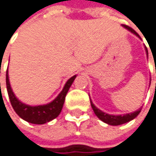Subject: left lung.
I'll return each mask as SVG.
<instances>
[{
  "mask_svg": "<svg viewBox=\"0 0 156 156\" xmlns=\"http://www.w3.org/2000/svg\"><path fill=\"white\" fill-rule=\"evenodd\" d=\"M122 27L125 28L126 30H128V31H129L130 33H132L133 34H135L136 36H137L140 39H141L140 36L139 34H137L132 28H130V27H128V26H125V25H122ZM145 51H146L147 58H148V50H147V48H146V47H145ZM90 100H91V98H90ZM91 106H92V108H93V109H94V114H95L102 122H106V123H108V124H109V125H121V124H123V123H125V122H128L134 120L137 115L140 114V110H141V108H139L137 110L133 111V112H131V113H126V114H120V115H112V114H108V113H106V112H104V111L100 110L98 108H96V107L94 106V104L92 102V100H91Z\"/></svg>",
  "mask_w": 156,
  "mask_h": 156,
  "instance_id": "8db88e82",
  "label": "left lung"
}]
</instances>
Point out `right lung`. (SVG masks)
<instances>
[{
  "label": "right lung",
  "instance_id": "obj_1",
  "mask_svg": "<svg viewBox=\"0 0 156 156\" xmlns=\"http://www.w3.org/2000/svg\"><path fill=\"white\" fill-rule=\"evenodd\" d=\"M76 77V75L70 77V79L66 81V83L64 84L62 92L57 95V97L54 100H52L51 102H49V103H48L46 105L30 106L25 103H22V102L15 95L13 90L11 88V85H10L8 70H7V72H6V88H7V93H8V96H9V99L11 102V105L16 114L21 119H23L24 121H26L30 123L44 124L46 122H48L59 116V114L62 109V107H63L65 96H66V94L69 91V88L71 87Z\"/></svg>",
  "mask_w": 156,
  "mask_h": 156
}]
</instances>
